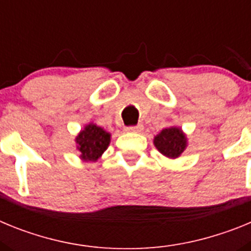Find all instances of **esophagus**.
Here are the masks:
<instances>
[{
	"mask_svg": "<svg viewBox=\"0 0 251 251\" xmlns=\"http://www.w3.org/2000/svg\"><path fill=\"white\" fill-rule=\"evenodd\" d=\"M142 129H143V127H142L141 124H137V126H129V127L126 128V130H127V132H134V133L141 132Z\"/></svg>",
	"mask_w": 251,
	"mask_h": 251,
	"instance_id": "esophagus-1",
	"label": "esophagus"
}]
</instances>
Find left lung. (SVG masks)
I'll return each mask as SVG.
<instances>
[{"instance_id":"left-lung-1","label":"left lung","mask_w":251,"mask_h":251,"mask_svg":"<svg viewBox=\"0 0 251 251\" xmlns=\"http://www.w3.org/2000/svg\"><path fill=\"white\" fill-rule=\"evenodd\" d=\"M154 146L168 158H177L185 151L186 137L179 128H166L154 137Z\"/></svg>"}]
</instances>
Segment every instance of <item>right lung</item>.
<instances>
[{"instance_id": "right-lung-1", "label": "right lung", "mask_w": 251, "mask_h": 251, "mask_svg": "<svg viewBox=\"0 0 251 251\" xmlns=\"http://www.w3.org/2000/svg\"><path fill=\"white\" fill-rule=\"evenodd\" d=\"M110 142V134L103 128L88 124L84 130L76 137V143L81 152V158L84 161H95L101 156V153L108 148Z\"/></svg>"}]
</instances>
